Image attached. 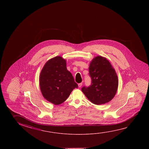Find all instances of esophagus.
Here are the masks:
<instances>
[{
  "instance_id": "obj_1",
  "label": "esophagus",
  "mask_w": 149,
  "mask_h": 149,
  "mask_svg": "<svg viewBox=\"0 0 149 149\" xmlns=\"http://www.w3.org/2000/svg\"><path fill=\"white\" fill-rule=\"evenodd\" d=\"M82 85H83V83H79V84H78V87H81V86H82Z\"/></svg>"
}]
</instances>
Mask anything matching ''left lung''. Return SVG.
<instances>
[{
  "label": "left lung",
  "instance_id": "left-lung-1",
  "mask_svg": "<svg viewBox=\"0 0 149 149\" xmlns=\"http://www.w3.org/2000/svg\"><path fill=\"white\" fill-rule=\"evenodd\" d=\"M91 79L89 86L81 91L88 100L97 105L109 102L117 91L118 81L114 69L105 58L98 56L93 59L89 68Z\"/></svg>",
  "mask_w": 149,
  "mask_h": 149
}]
</instances>
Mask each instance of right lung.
I'll list each match as a JSON object with an SVG mask.
<instances>
[{
  "instance_id": "add662e5",
  "label": "right lung",
  "mask_w": 149,
  "mask_h": 149,
  "mask_svg": "<svg viewBox=\"0 0 149 149\" xmlns=\"http://www.w3.org/2000/svg\"><path fill=\"white\" fill-rule=\"evenodd\" d=\"M40 88L44 98L55 105L68 99L78 85L67 70L66 61L61 56L49 60L44 65L39 78Z\"/></svg>"
}]
</instances>
